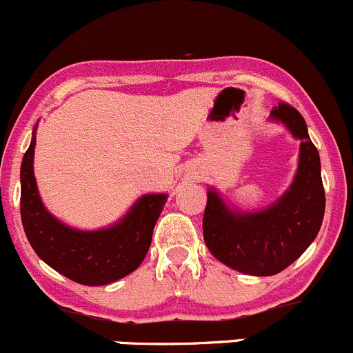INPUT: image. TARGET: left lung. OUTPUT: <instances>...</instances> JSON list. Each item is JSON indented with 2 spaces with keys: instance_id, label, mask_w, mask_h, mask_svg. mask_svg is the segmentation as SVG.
<instances>
[{
  "instance_id": "8db88e82",
  "label": "left lung",
  "mask_w": 353,
  "mask_h": 353,
  "mask_svg": "<svg viewBox=\"0 0 353 353\" xmlns=\"http://www.w3.org/2000/svg\"><path fill=\"white\" fill-rule=\"evenodd\" d=\"M270 120L284 123L299 144V163L292 184L281 199L258 212L226 205L210 188L203 212V240L216 259L236 272L256 276L281 273L308 249L321 230L325 193L321 158L298 110L279 102Z\"/></svg>"
}]
</instances>
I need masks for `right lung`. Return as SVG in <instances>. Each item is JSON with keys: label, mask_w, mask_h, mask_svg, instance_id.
Masks as SVG:
<instances>
[{"label": "right lung", "mask_w": 353, "mask_h": 353, "mask_svg": "<svg viewBox=\"0 0 353 353\" xmlns=\"http://www.w3.org/2000/svg\"><path fill=\"white\" fill-rule=\"evenodd\" d=\"M36 128L21 165V217L26 236L39 259L83 285H106L132 273L146 258L153 228L167 202L165 193L137 200L120 221L108 228L83 232L52 216L36 186Z\"/></svg>", "instance_id": "obj_1"}]
</instances>
